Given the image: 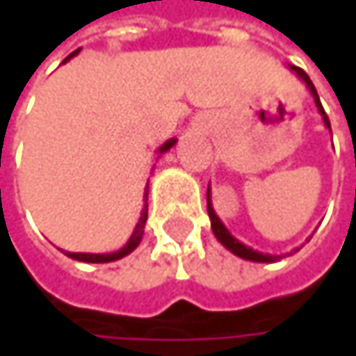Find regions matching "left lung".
<instances>
[{
    "mask_svg": "<svg viewBox=\"0 0 356 356\" xmlns=\"http://www.w3.org/2000/svg\"><path fill=\"white\" fill-rule=\"evenodd\" d=\"M291 70L307 84V88H309V92L314 95V101H316V107L320 111L321 119H323V123H325V127H330V119H327V115H325V111L321 107L320 103V97H318V90H316V86H314V82L309 80V76L301 70V67H295V65H291ZM208 216H210V222H212V233H214V237L225 245V248L229 249V251H233L235 255H239V257H243V259H249V261H278L282 255H270V253H259V251H255V249L248 248V245H243L241 241H237L231 233H229V229L220 222V218L216 216V212H214V208H212V202H210V187H208ZM295 251H299V249H295ZM293 253V251H291ZM289 253V255H291Z\"/></svg>",
    "mask_w": 356,
    "mask_h": 356,
    "instance_id": "obj_1",
    "label": "left lung"
}]
</instances>
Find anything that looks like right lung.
<instances>
[{
    "mask_svg": "<svg viewBox=\"0 0 356 356\" xmlns=\"http://www.w3.org/2000/svg\"><path fill=\"white\" fill-rule=\"evenodd\" d=\"M80 51V49H78ZM78 51H74L70 57H65V61L67 59H72L74 55H78ZM177 140L173 138V140H169V142H165L161 148H159V152L163 154V152H167L169 148H173V144H175ZM144 197L148 200V191H144ZM146 220H148V204H144V208H142V212H140V218H138V225H136V229H134V233H131V237H129V241L123 245V248L119 249V251H113V253H65V255H70L72 259H78V261H88V264H107V261H115V259H121V257H125L127 253H131L134 249L140 245V241H142V235H144V225H146Z\"/></svg>",
    "mask_w": 356,
    "mask_h": 356,
    "instance_id": "right-lung-1",
    "label": "right lung"
}]
</instances>
